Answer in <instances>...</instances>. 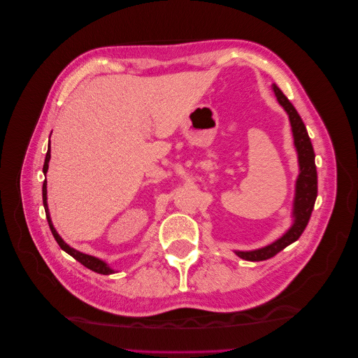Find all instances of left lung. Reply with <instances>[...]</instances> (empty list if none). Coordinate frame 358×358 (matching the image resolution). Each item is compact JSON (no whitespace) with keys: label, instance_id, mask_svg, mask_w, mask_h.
I'll return each mask as SVG.
<instances>
[{"label":"left lung","instance_id":"obj_1","mask_svg":"<svg viewBox=\"0 0 358 358\" xmlns=\"http://www.w3.org/2000/svg\"><path fill=\"white\" fill-rule=\"evenodd\" d=\"M272 90L279 104L282 106L284 110L288 113L292 137H294V146L299 158L300 171L296 180L294 203H292V218H294V221H292V225L287 230V233L284 236H280L273 243L255 249V251H234L237 257L246 259V262H263V259L272 258L278 252L282 251L284 248H287L292 242H296L306 229L318 194L315 152H313L306 127L303 124L297 110L294 109V106L289 103V100L275 83L272 85Z\"/></svg>","mask_w":358,"mask_h":358}]
</instances>
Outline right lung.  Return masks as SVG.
I'll return each instance as SVG.
<instances>
[{
    "label": "right lung",
    "mask_w": 358,
    "mask_h": 358,
    "mask_svg": "<svg viewBox=\"0 0 358 358\" xmlns=\"http://www.w3.org/2000/svg\"><path fill=\"white\" fill-rule=\"evenodd\" d=\"M49 159H50V145L48 146V154H46V159H45V166H43V173H45V175H46V171L49 169ZM46 185H48V182L45 179V182H43V206H45L46 218H48V222H49V227H50V231H52L53 237H55V241L58 242V245L61 246L62 251H66L74 259H78L80 264H83L85 267H88L90 270H92V272H95V273H101V275H112V273H115V270L110 268L109 264L104 263L103 259L96 258V257H92V255H88V254H83L80 251H76L74 248H71L70 245H67L66 242L62 241V237L57 233L55 227H53L52 220H50L49 208H48V187Z\"/></svg>",
    "instance_id": "obj_1"
}]
</instances>
